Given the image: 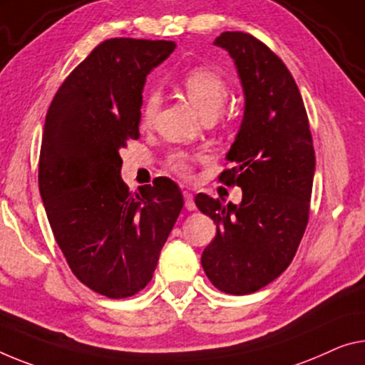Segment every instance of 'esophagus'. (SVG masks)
<instances>
[{
    "instance_id": "1",
    "label": "esophagus",
    "mask_w": 365,
    "mask_h": 365,
    "mask_svg": "<svg viewBox=\"0 0 365 365\" xmlns=\"http://www.w3.org/2000/svg\"><path fill=\"white\" fill-rule=\"evenodd\" d=\"M182 195H184V207H186L187 210H195V202H194L192 192H189V190H184Z\"/></svg>"
}]
</instances>
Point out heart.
Segmentation results:
<instances>
[{
	"label": "heart",
	"mask_w": 365,
	"mask_h": 365,
	"mask_svg": "<svg viewBox=\"0 0 365 365\" xmlns=\"http://www.w3.org/2000/svg\"><path fill=\"white\" fill-rule=\"evenodd\" d=\"M182 89L186 93L189 103L192 108L199 112L202 117L217 115L222 110L223 104L228 98V86L223 78L217 71L205 68V66H197L187 71L182 78ZM160 106V94L156 89H150L143 101L142 117L143 122L150 124L158 110ZM197 160V155L190 151H173L168 156V165L178 175L187 178L192 170V163Z\"/></svg>",
	"instance_id": "1"
}]
</instances>
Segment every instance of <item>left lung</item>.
I'll use <instances>...</instances> for the list:
<instances>
[{
  "label": "left lung",
  "instance_id": "1",
  "mask_svg": "<svg viewBox=\"0 0 365 365\" xmlns=\"http://www.w3.org/2000/svg\"><path fill=\"white\" fill-rule=\"evenodd\" d=\"M214 46L227 50L245 94L243 119L220 181L238 186L243 197L223 204L195 195L217 235L202 253V267L218 290L253 294L292 262L304 237L315 150L300 91L287 66L264 43L245 32H223Z\"/></svg>",
  "mask_w": 365,
  "mask_h": 365
}]
</instances>
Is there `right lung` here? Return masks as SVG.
Here are the masks:
<instances>
[{"instance_id":"right-lung-1","label":"right lung","mask_w":365,"mask_h":365,"mask_svg":"<svg viewBox=\"0 0 365 365\" xmlns=\"http://www.w3.org/2000/svg\"><path fill=\"white\" fill-rule=\"evenodd\" d=\"M175 48L104 41L70 73L46 117L38 190L48 223L73 274L109 299L150 282L184 205L171 179L130 192L120 178V150L140 137L145 81Z\"/></svg>"}]
</instances>
